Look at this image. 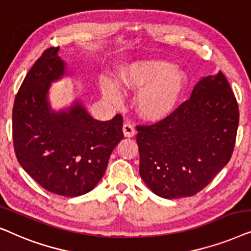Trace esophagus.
<instances>
[{"instance_id":"1","label":"esophagus","mask_w":251,"mask_h":251,"mask_svg":"<svg viewBox=\"0 0 251 251\" xmlns=\"http://www.w3.org/2000/svg\"><path fill=\"white\" fill-rule=\"evenodd\" d=\"M123 132H124V135H125L126 138H133V136H134L135 133H136L134 126H133L132 124H129V123L124 124Z\"/></svg>"}]
</instances>
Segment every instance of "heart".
Returning a JSON list of instances; mask_svg holds the SVG:
<instances>
[{
	"label": "heart",
	"instance_id": "1",
	"mask_svg": "<svg viewBox=\"0 0 251 251\" xmlns=\"http://www.w3.org/2000/svg\"><path fill=\"white\" fill-rule=\"evenodd\" d=\"M186 72L171 63L159 59H142L123 66L116 81L105 78L101 81V91L111 103H120V87L136 94V109L142 118L151 122L165 119L175 111L185 91Z\"/></svg>",
	"mask_w": 251,
	"mask_h": 251
}]
</instances>
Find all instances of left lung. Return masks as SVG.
Segmentation results:
<instances>
[{"instance_id":"obj_1","label":"left lung","mask_w":251,"mask_h":251,"mask_svg":"<svg viewBox=\"0 0 251 251\" xmlns=\"http://www.w3.org/2000/svg\"><path fill=\"white\" fill-rule=\"evenodd\" d=\"M238 126V102L225 75L204 76L172 115L136 127L140 176L163 199L195 195L229 162Z\"/></svg>"}]
</instances>
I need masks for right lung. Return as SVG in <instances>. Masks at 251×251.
Listing matches in <instances>:
<instances>
[{"mask_svg":"<svg viewBox=\"0 0 251 251\" xmlns=\"http://www.w3.org/2000/svg\"><path fill=\"white\" fill-rule=\"evenodd\" d=\"M58 50L47 49L19 88L12 111L13 146L19 164L40 186L75 198L91 192L104 176L112 150L124 138L123 118L96 120L78 99L68 108L52 109L51 83L69 75Z\"/></svg>","mask_w":251,"mask_h":251,"instance_id":"right-lung-1","label":"right lung"}]
</instances>
